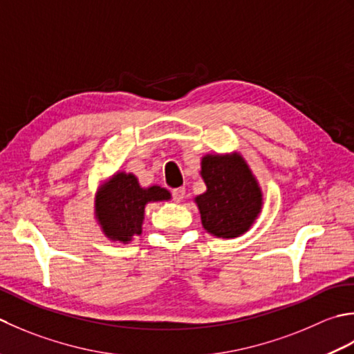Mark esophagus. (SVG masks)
Wrapping results in <instances>:
<instances>
[{
  "label": "esophagus",
  "mask_w": 354,
  "mask_h": 354,
  "mask_svg": "<svg viewBox=\"0 0 354 354\" xmlns=\"http://www.w3.org/2000/svg\"><path fill=\"white\" fill-rule=\"evenodd\" d=\"M185 194H186L185 187H177V189L172 191V198H174V201H177V203H180V201H183Z\"/></svg>",
  "instance_id": "obj_1"
}]
</instances>
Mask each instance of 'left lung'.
I'll list each match as a JSON object with an SVG mask.
<instances>
[{
    "instance_id": "8db88e82",
    "label": "left lung",
    "mask_w": 354,
    "mask_h": 354,
    "mask_svg": "<svg viewBox=\"0 0 354 354\" xmlns=\"http://www.w3.org/2000/svg\"><path fill=\"white\" fill-rule=\"evenodd\" d=\"M200 176L206 192L194 201L206 232L218 238L246 234L263 209V191L243 156L206 154Z\"/></svg>"
}]
</instances>
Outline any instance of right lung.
Listing matches in <instances>:
<instances>
[{
	"label": "right lung",
	"instance_id": "obj_1",
	"mask_svg": "<svg viewBox=\"0 0 354 354\" xmlns=\"http://www.w3.org/2000/svg\"><path fill=\"white\" fill-rule=\"evenodd\" d=\"M168 200L171 194L165 187L157 185L142 187L131 172L118 171L96 192L95 218L111 241L129 243L142 234L145 206Z\"/></svg>",
	"mask_w": 354,
	"mask_h": 354
}]
</instances>
